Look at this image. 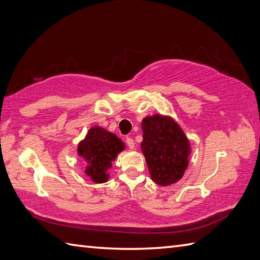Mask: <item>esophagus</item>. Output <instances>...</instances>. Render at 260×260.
Instances as JSON below:
<instances>
[{
  "instance_id": "1",
  "label": "esophagus",
  "mask_w": 260,
  "mask_h": 260,
  "mask_svg": "<svg viewBox=\"0 0 260 260\" xmlns=\"http://www.w3.org/2000/svg\"><path fill=\"white\" fill-rule=\"evenodd\" d=\"M126 144L128 145V147L131 149H134L135 148V142H134V140H133L132 137H126Z\"/></svg>"
}]
</instances>
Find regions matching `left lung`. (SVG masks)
<instances>
[{
	"label": "left lung",
	"instance_id": "left-lung-1",
	"mask_svg": "<svg viewBox=\"0 0 260 260\" xmlns=\"http://www.w3.org/2000/svg\"><path fill=\"white\" fill-rule=\"evenodd\" d=\"M142 152L153 182L170 186L184 176L189 164L190 144L171 116L154 114L142 120Z\"/></svg>",
	"mask_w": 260,
	"mask_h": 260
}]
</instances>
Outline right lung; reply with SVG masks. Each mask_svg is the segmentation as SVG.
<instances>
[{"label":"right lung","instance_id":"right-lung-1","mask_svg":"<svg viewBox=\"0 0 260 260\" xmlns=\"http://www.w3.org/2000/svg\"><path fill=\"white\" fill-rule=\"evenodd\" d=\"M125 147L122 140L114 133L95 125L88 129L84 140L78 143L77 155L86 161L85 174L90 180L102 184L110 178L107 171Z\"/></svg>","mask_w":260,"mask_h":260}]
</instances>
